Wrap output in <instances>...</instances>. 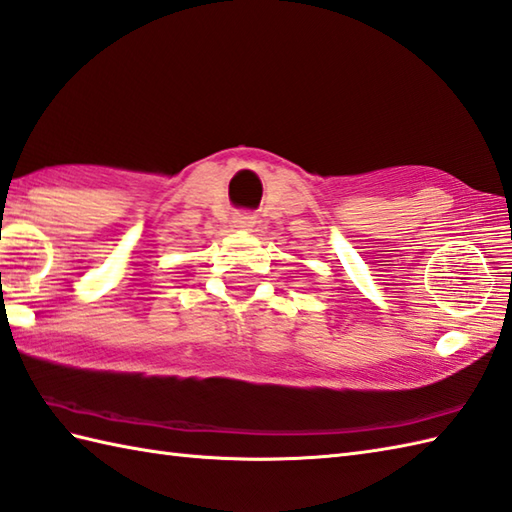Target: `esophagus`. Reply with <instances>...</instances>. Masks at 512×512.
Wrapping results in <instances>:
<instances>
[{
  "instance_id": "34e87169",
  "label": "esophagus",
  "mask_w": 512,
  "mask_h": 512,
  "mask_svg": "<svg viewBox=\"0 0 512 512\" xmlns=\"http://www.w3.org/2000/svg\"><path fill=\"white\" fill-rule=\"evenodd\" d=\"M235 222L240 224V227H251V224H253V218H251V216H237V218H235Z\"/></svg>"
}]
</instances>
